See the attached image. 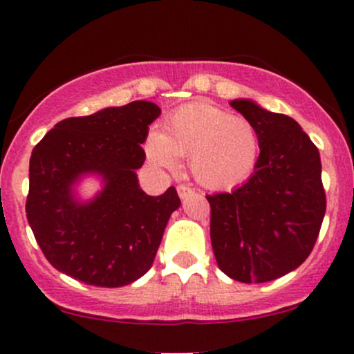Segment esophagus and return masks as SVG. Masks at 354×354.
I'll list each match as a JSON object with an SVG mask.
<instances>
[{
  "instance_id": "1",
  "label": "esophagus",
  "mask_w": 354,
  "mask_h": 354,
  "mask_svg": "<svg viewBox=\"0 0 354 354\" xmlns=\"http://www.w3.org/2000/svg\"><path fill=\"white\" fill-rule=\"evenodd\" d=\"M176 189H178V194H180L181 200H185V198H188L189 194L194 193V189L191 188V186H188V185H178Z\"/></svg>"
}]
</instances>
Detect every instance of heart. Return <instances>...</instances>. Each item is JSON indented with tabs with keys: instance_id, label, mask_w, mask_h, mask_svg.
<instances>
[{
	"instance_id": "1",
	"label": "heart",
	"mask_w": 354,
	"mask_h": 354,
	"mask_svg": "<svg viewBox=\"0 0 354 354\" xmlns=\"http://www.w3.org/2000/svg\"><path fill=\"white\" fill-rule=\"evenodd\" d=\"M146 154L153 165L176 171L178 158L189 160L203 186L219 189L243 183L259 154L254 126L243 116L205 103L186 104L169 115L163 135L151 133Z\"/></svg>"
}]
</instances>
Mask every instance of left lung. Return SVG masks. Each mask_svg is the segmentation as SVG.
<instances>
[{
    "label": "left lung",
    "instance_id": "1",
    "mask_svg": "<svg viewBox=\"0 0 354 354\" xmlns=\"http://www.w3.org/2000/svg\"><path fill=\"white\" fill-rule=\"evenodd\" d=\"M231 106L254 126V173L231 193L208 194L219 270L241 283L281 278L310 256L326 211L319 151L293 118L250 100Z\"/></svg>",
    "mask_w": 354,
    "mask_h": 354
}]
</instances>
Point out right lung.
Returning <instances> with one entry per match:
<instances>
[{
	"label": "right lung",
	"mask_w": 354,
	"mask_h": 354,
	"mask_svg": "<svg viewBox=\"0 0 354 354\" xmlns=\"http://www.w3.org/2000/svg\"><path fill=\"white\" fill-rule=\"evenodd\" d=\"M161 109L133 101L59 121L30 160L26 218L44 258L61 273L91 286L136 281L153 265L166 223L181 205L169 186L148 196L136 169L146 160L149 124ZM86 172L104 178L93 202L78 203L71 186Z\"/></svg>",
	"instance_id": "1"
}]
</instances>
